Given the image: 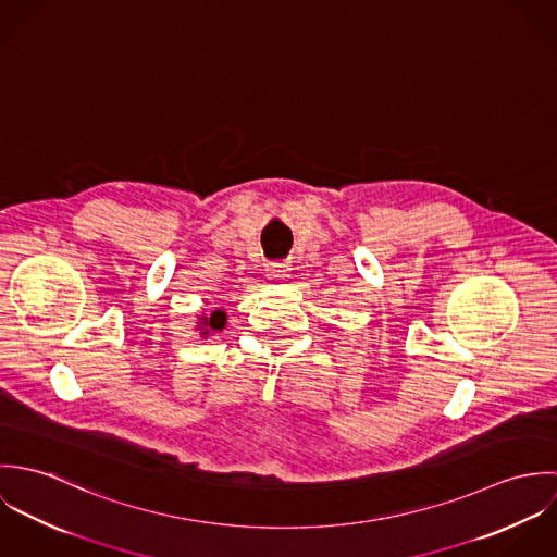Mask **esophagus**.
I'll return each instance as SVG.
<instances>
[{
  "label": "esophagus",
  "instance_id": "34e87169",
  "mask_svg": "<svg viewBox=\"0 0 557 557\" xmlns=\"http://www.w3.org/2000/svg\"><path fill=\"white\" fill-rule=\"evenodd\" d=\"M265 274H268V278H274V281L285 278V276H289V263L272 261V263L265 265Z\"/></svg>",
  "mask_w": 557,
  "mask_h": 557
}]
</instances>
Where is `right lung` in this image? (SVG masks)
I'll list each match as a JSON object with an SVG mask.
<instances>
[{"label": "right lung", "mask_w": 557, "mask_h": 557, "mask_svg": "<svg viewBox=\"0 0 557 557\" xmlns=\"http://www.w3.org/2000/svg\"><path fill=\"white\" fill-rule=\"evenodd\" d=\"M225 321H227V315L223 313V311H214L210 318H203V330H206V334L210 332V330H223L225 327Z\"/></svg>", "instance_id": "obj_1"}]
</instances>
